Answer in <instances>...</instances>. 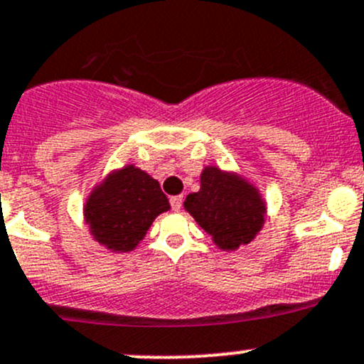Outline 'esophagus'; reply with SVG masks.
Masks as SVG:
<instances>
[{
    "label": "esophagus",
    "mask_w": 364,
    "mask_h": 364,
    "mask_svg": "<svg viewBox=\"0 0 364 364\" xmlns=\"http://www.w3.org/2000/svg\"><path fill=\"white\" fill-rule=\"evenodd\" d=\"M183 205V197L181 195H176V197H171V208L172 211H179Z\"/></svg>",
    "instance_id": "34e87169"
}]
</instances>
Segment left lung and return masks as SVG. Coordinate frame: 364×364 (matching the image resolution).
<instances>
[{
    "label": "left lung",
    "instance_id": "8db88e82",
    "mask_svg": "<svg viewBox=\"0 0 364 364\" xmlns=\"http://www.w3.org/2000/svg\"><path fill=\"white\" fill-rule=\"evenodd\" d=\"M185 209L221 250L251 242L265 214L263 200L252 186L216 167L202 172L200 190L186 197Z\"/></svg>",
    "mask_w": 364,
    "mask_h": 364
}]
</instances>
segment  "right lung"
<instances>
[{
  "mask_svg": "<svg viewBox=\"0 0 364 364\" xmlns=\"http://www.w3.org/2000/svg\"><path fill=\"white\" fill-rule=\"evenodd\" d=\"M171 205L159 181L134 166L114 172L90 195L85 220L92 235L113 251H131L153 220Z\"/></svg>",
  "mask_w": 364,
  "mask_h": 364,
  "instance_id": "add662e5",
  "label": "right lung"
}]
</instances>
